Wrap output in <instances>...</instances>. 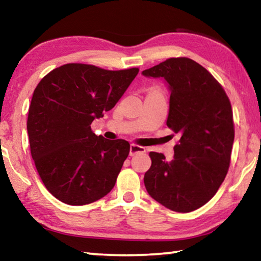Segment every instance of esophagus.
Masks as SVG:
<instances>
[{
  "label": "esophagus",
  "mask_w": 261,
  "mask_h": 261,
  "mask_svg": "<svg viewBox=\"0 0 261 261\" xmlns=\"http://www.w3.org/2000/svg\"><path fill=\"white\" fill-rule=\"evenodd\" d=\"M145 152H146V149H145V147L139 146V145L131 144V146H130V155L131 156H134V155H136V154H138V153H145Z\"/></svg>",
  "instance_id": "1"
}]
</instances>
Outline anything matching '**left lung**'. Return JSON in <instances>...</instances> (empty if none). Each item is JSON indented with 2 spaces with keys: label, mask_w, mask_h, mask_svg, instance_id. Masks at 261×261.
Here are the masks:
<instances>
[{
  "label": "left lung",
  "mask_w": 261,
  "mask_h": 261,
  "mask_svg": "<svg viewBox=\"0 0 261 261\" xmlns=\"http://www.w3.org/2000/svg\"><path fill=\"white\" fill-rule=\"evenodd\" d=\"M141 73L167 82V125L180 137L171 161L149 153L145 188L167 208L192 212L213 198L228 173L235 137L230 101L219 82L188 57L168 59Z\"/></svg>",
  "instance_id": "obj_1"
}]
</instances>
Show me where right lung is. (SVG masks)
Returning <instances> with one entry per match:
<instances>
[{"label":"right lung","mask_w":261,"mask_h":261,"mask_svg":"<svg viewBox=\"0 0 261 261\" xmlns=\"http://www.w3.org/2000/svg\"><path fill=\"white\" fill-rule=\"evenodd\" d=\"M138 71L69 63L35 87L28 117L31 155L46 189L64 204H91L114 188L130 144L98 137L91 123L117 103Z\"/></svg>","instance_id":"1"}]
</instances>
